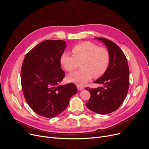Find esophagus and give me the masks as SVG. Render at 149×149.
<instances>
[{"instance_id":"1","label":"esophagus","mask_w":149,"mask_h":149,"mask_svg":"<svg viewBox=\"0 0 149 149\" xmlns=\"http://www.w3.org/2000/svg\"><path fill=\"white\" fill-rule=\"evenodd\" d=\"M77 89H79V91H82V90L84 89V88L81 85H77Z\"/></svg>"}]
</instances>
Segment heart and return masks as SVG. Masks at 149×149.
Returning <instances> with one entry per match:
<instances>
[{
    "label": "heart",
    "instance_id": "heart-1",
    "mask_svg": "<svg viewBox=\"0 0 149 149\" xmlns=\"http://www.w3.org/2000/svg\"><path fill=\"white\" fill-rule=\"evenodd\" d=\"M73 54L65 52L60 58V63L68 72H72L81 63V70L68 75V81L79 85H83L93 77L103 75L108 68L110 56L108 51L99 48L91 42H83L74 46Z\"/></svg>",
    "mask_w": 149,
    "mask_h": 149
}]
</instances>
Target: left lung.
<instances>
[{"mask_svg":"<svg viewBox=\"0 0 149 149\" xmlns=\"http://www.w3.org/2000/svg\"><path fill=\"white\" fill-rule=\"evenodd\" d=\"M95 38L107 46L110 61L105 73L94 82L103 86L86 88L91 95L86 105L92 111L104 115L115 111L126 98L129 86V69L127 58L118 45L105 38Z\"/></svg>","mask_w":149,"mask_h":149,"instance_id":"left-lung-1","label":"left lung"}]
</instances>
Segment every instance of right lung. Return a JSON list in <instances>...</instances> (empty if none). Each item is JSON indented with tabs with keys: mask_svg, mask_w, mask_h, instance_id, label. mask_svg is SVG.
<instances>
[{
	"mask_svg": "<svg viewBox=\"0 0 149 149\" xmlns=\"http://www.w3.org/2000/svg\"><path fill=\"white\" fill-rule=\"evenodd\" d=\"M66 46L61 40L43 41L26 54L22 63L20 78L25 98L36 113L47 118L65 111L77 92L74 83L59 84L65 76L60 58Z\"/></svg>",
	"mask_w": 149,
	"mask_h": 149,
	"instance_id": "1",
	"label": "right lung"
}]
</instances>
